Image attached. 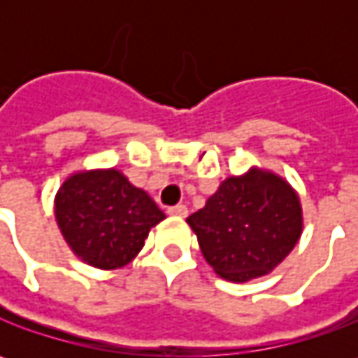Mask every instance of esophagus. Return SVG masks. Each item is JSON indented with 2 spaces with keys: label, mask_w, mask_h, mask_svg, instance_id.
Returning a JSON list of instances; mask_svg holds the SVG:
<instances>
[{
  "label": "esophagus",
  "mask_w": 358,
  "mask_h": 358,
  "mask_svg": "<svg viewBox=\"0 0 358 358\" xmlns=\"http://www.w3.org/2000/svg\"><path fill=\"white\" fill-rule=\"evenodd\" d=\"M167 213L171 217H187V207L185 205H175V207H169Z\"/></svg>",
  "instance_id": "esophagus-1"
}]
</instances>
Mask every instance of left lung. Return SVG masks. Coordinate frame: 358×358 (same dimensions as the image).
Listing matches in <instances>:
<instances>
[{"label":"left lung","instance_id":"obj_1","mask_svg":"<svg viewBox=\"0 0 358 358\" xmlns=\"http://www.w3.org/2000/svg\"><path fill=\"white\" fill-rule=\"evenodd\" d=\"M187 223L219 277L247 282L268 275L293 251L303 233V207L282 177L251 167L227 177Z\"/></svg>","mask_w":358,"mask_h":358}]
</instances>
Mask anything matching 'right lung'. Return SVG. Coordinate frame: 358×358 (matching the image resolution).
<instances>
[{"label": "right lung", "instance_id": "obj_1", "mask_svg": "<svg viewBox=\"0 0 358 358\" xmlns=\"http://www.w3.org/2000/svg\"><path fill=\"white\" fill-rule=\"evenodd\" d=\"M165 219L143 189L117 169L71 173L55 195V221L69 249L91 267H125Z\"/></svg>", "mask_w": 358, "mask_h": 358}]
</instances>
